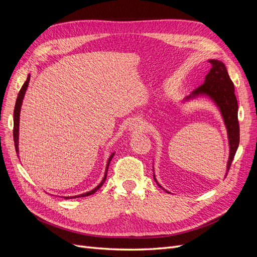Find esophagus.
<instances>
[{"label":"esophagus","mask_w":257,"mask_h":257,"mask_svg":"<svg viewBox=\"0 0 257 257\" xmlns=\"http://www.w3.org/2000/svg\"><path fill=\"white\" fill-rule=\"evenodd\" d=\"M144 127H145V125H144V123H143V121L141 119H135L134 121H132L131 125H130V128L132 131H134V132L143 131Z\"/></svg>","instance_id":"34e87169"}]
</instances>
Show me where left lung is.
<instances>
[{
  "label": "left lung",
  "mask_w": 257,
  "mask_h": 257,
  "mask_svg": "<svg viewBox=\"0 0 257 257\" xmlns=\"http://www.w3.org/2000/svg\"><path fill=\"white\" fill-rule=\"evenodd\" d=\"M209 63L210 69L205 78V82L194 90L192 92V94L186 98H192L198 95L206 94L210 98H212L214 100V103L219 106L221 113L223 115L225 125H226L227 128L229 141V159L227 163L228 172L232 160L235 158L240 141L238 122V103L235 95L234 83H232L231 79L229 78L227 69L225 67L223 62L217 60H210ZM153 177L154 180L157 181L154 175ZM159 186L162 188L160 184ZM166 192L169 193L168 191Z\"/></svg>",
  "instance_id": "1"
}]
</instances>
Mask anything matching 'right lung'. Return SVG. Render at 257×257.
<instances>
[{"instance_id": "add662e5", "label": "right lung", "mask_w": 257, "mask_h": 257, "mask_svg": "<svg viewBox=\"0 0 257 257\" xmlns=\"http://www.w3.org/2000/svg\"><path fill=\"white\" fill-rule=\"evenodd\" d=\"M29 81H30V75H28V78L26 80V82L23 83V85L21 87L19 93H18V96H17V100H16V105H15V109H14V143H15V148H16V153L18 155L19 153V148H18V138H19V116H20V109H21V105H22V99L23 97H25V94H26V91L28 89V85H29ZM114 153H112L110 157H109V160H108V163H107V167H106V172H105V176L103 178L102 182H100L95 189H93L92 191L88 192V193H84V194H80V195H77V196H71V197H64L66 199L68 198H76V197H84V196H89V195H92V194H94L100 186L103 185V183L105 182L106 180V177H107V172H108V166H109L110 164V161L112 160Z\"/></svg>"}]
</instances>
